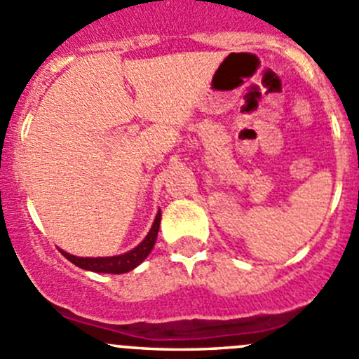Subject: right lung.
Segmentation results:
<instances>
[{"mask_svg": "<svg viewBox=\"0 0 359 359\" xmlns=\"http://www.w3.org/2000/svg\"><path fill=\"white\" fill-rule=\"evenodd\" d=\"M159 222H161V210H158L156 219H154L153 226H151L147 236L137 245L135 248L130 250V252L121 253V255H112V257H76L71 253L64 252L62 255L67 260H71L74 266L81 267V269L93 271V273H106V274H123L128 273V271L135 269L140 262L146 260V257L149 255L151 250H153L154 243H156L158 231H159Z\"/></svg>", "mask_w": 359, "mask_h": 359, "instance_id": "1", "label": "right lung"}]
</instances>
